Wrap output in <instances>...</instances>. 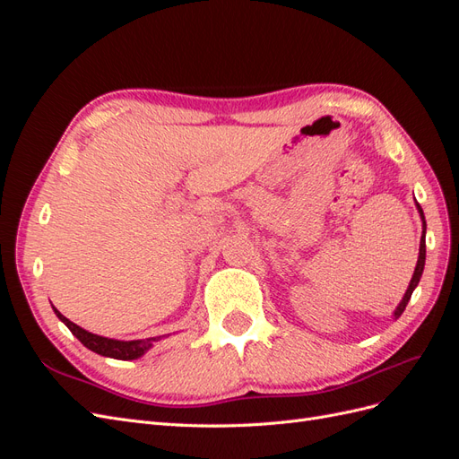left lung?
Here are the masks:
<instances>
[{
	"label": "left lung",
	"mask_w": 459,
	"mask_h": 459,
	"mask_svg": "<svg viewBox=\"0 0 459 459\" xmlns=\"http://www.w3.org/2000/svg\"><path fill=\"white\" fill-rule=\"evenodd\" d=\"M418 208H420V214H421V220H423V235H421V243H420V258H418V266H415V272H413V277H411V281H410V287H408V290H406V295H404V299H402V302L398 304V308L394 310V317H400V314L406 310V304H408L410 299H411L413 289L418 287V283H420V280H421L423 268H425V230H427V224H425V216H423V211H421L420 204H418Z\"/></svg>",
	"instance_id": "obj_1"
}]
</instances>
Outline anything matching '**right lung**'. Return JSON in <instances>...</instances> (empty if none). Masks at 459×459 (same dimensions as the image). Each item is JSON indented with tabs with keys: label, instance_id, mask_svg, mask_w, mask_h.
Masks as SVG:
<instances>
[{
	"label": "right lung",
	"instance_id": "obj_1",
	"mask_svg": "<svg viewBox=\"0 0 459 459\" xmlns=\"http://www.w3.org/2000/svg\"><path fill=\"white\" fill-rule=\"evenodd\" d=\"M53 310H55V314H57L61 322L73 331V335L86 346V349L101 354V356L117 358V359H135L151 349L152 341L159 339V337H151V339H142V341H115V339L100 337V335H93V333L73 324L71 319H66L55 307H53Z\"/></svg>",
	"mask_w": 459,
	"mask_h": 459
}]
</instances>
